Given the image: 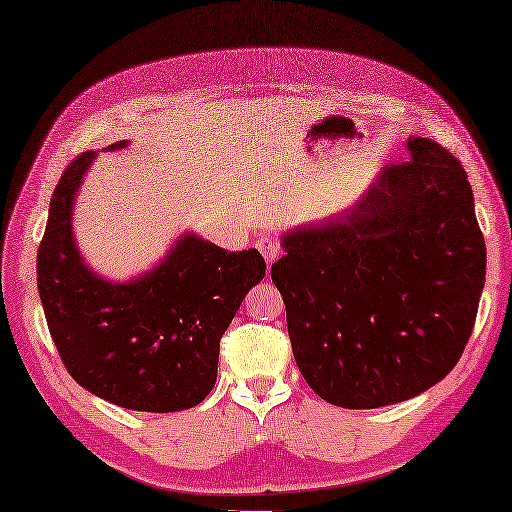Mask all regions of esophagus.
Segmentation results:
<instances>
[{
    "mask_svg": "<svg viewBox=\"0 0 512 512\" xmlns=\"http://www.w3.org/2000/svg\"><path fill=\"white\" fill-rule=\"evenodd\" d=\"M257 248L261 251V255L266 257L268 266H270L272 261L277 259L279 253H281V244H279L277 238H274V235H264V238H259V240H257Z\"/></svg>",
    "mask_w": 512,
    "mask_h": 512,
    "instance_id": "1",
    "label": "esophagus"
}]
</instances>
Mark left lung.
<instances>
[{"instance_id": "1", "label": "left lung", "mask_w": 512, "mask_h": 512, "mask_svg": "<svg viewBox=\"0 0 512 512\" xmlns=\"http://www.w3.org/2000/svg\"><path fill=\"white\" fill-rule=\"evenodd\" d=\"M406 149L346 212L285 233L270 270L300 374L342 409L419 396L474 331L487 246L467 175L435 140Z\"/></svg>"}]
</instances>
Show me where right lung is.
Segmentation results:
<instances>
[{
    "label": "right lung",
    "mask_w": 512,
    "mask_h": 512,
    "mask_svg": "<svg viewBox=\"0 0 512 512\" xmlns=\"http://www.w3.org/2000/svg\"><path fill=\"white\" fill-rule=\"evenodd\" d=\"M127 147L125 140L110 151ZM95 151L77 155L49 203L36 281L64 368L86 391L131 411L192 409L212 391L220 337L266 277L255 248L229 253L183 233L153 270L112 283L90 270L73 235V201Z\"/></svg>",
    "instance_id": "obj_1"
}]
</instances>
